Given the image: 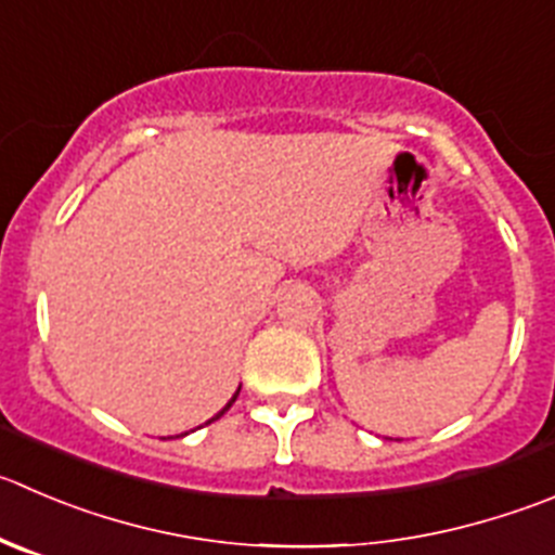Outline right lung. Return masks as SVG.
<instances>
[{
    "label": "right lung",
    "instance_id": "1",
    "mask_svg": "<svg viewBox=\"0 0 555 555\" xmlns=\"http://www.w3.org/2000/svg\"><path fill=\"white\" fill-rule=\"evenodd\" d=\"M236 395H240V392H236ZM236 395H234V398H231V400H229V405H225V409H223V411H220V414H215V416H212V420H209V422L220 420V416H223V414H225V411H229V409H231V403H234V400H236ZM209 422H207V425H209Z\"/></svg>",
    "mask_w": 555,
    "mask_h": 555
}]
</instances>
